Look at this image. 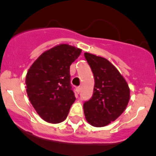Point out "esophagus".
<instances>
[{"mask_svg":"<svg viewBox=\"0 0 156 156\" xmlns=\"http://www.w3.org/2000/svg\"><path fill=\"white\" fill-rule=\"evenodd\" d=\"M76 93H77V94H80V87H76Z\"/></svg>","mask_w":156,"mask_h":156,"instance_id":"obj_1","label":"esophagus"}]
</instances>
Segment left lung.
Wrapping results in <instances>:
<instances>
[{"label":"left lung","mask_w":156,"mask_h":156,"mask_svg":"<svg viewBox=\"0 0 156 156\" xmlns=\"http://www.w3.org/2000/svg\"><path fill=\"white\" fill-rule=\"evenodd\" d=\"M94 79L92 97L83 104L86 121L104 127L115 121L126 110L130 89L119 70L104 58L85 52Z\"/></svg>","instance_id":"left-lung-1"}]
</instances>
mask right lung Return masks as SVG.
<instances>
[{
  "mask_svg": "<svg viewBox=\"0 0 156 156\" xmlns=\"http://www.w3.org/2000/svg\"><path fill=\"white\" fill-rule=\"evenodd\" d=\"M81 51L70 45H58L43 52L27 73L25 84L30 101L47 122L64 121L76 100L70 84V66Z\"/></svg>",
  "mask_w": 156,
  "mask_h": 156,
  "instance_id": "obj_1",
  "label": "right lung"
}]
</instances>
